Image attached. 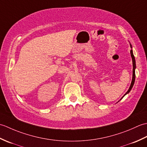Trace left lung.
Wrapping results in <instances>:
<instances>
[{
    "label": "left lung",
    "instance_id": "obj_1",
    "mask_svg": "<svg viewBox=\"0 0 147 147\" xmlns=\"http://www.w3.org/2000/svg\"><path fill=\"white\" fill-rule=\"evenodd\" d=\"M130 46H131V48H132L131 45L130 44ZM130 53H131V57H132L133 66V80H132V82H131V86H130V87H129L128 91H127V92L126 93H126H128L130 92V90H131L132 87H133V85H134V83H135V67H136L135 59V57H134V55H133V54L132 50H131V51H130Z\"/></svg>",
    "mask_w": 147,
    "mask_h": 147
}]
</instances>
